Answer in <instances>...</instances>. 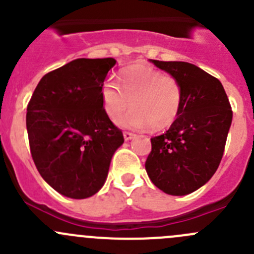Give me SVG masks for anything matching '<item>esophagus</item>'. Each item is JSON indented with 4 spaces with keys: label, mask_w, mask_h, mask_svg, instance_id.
I'll return each mask as SVG.
<instances>
[{
    "label": "esophagus",
    "mask_w": 254,
    "mask_h": 254,
    "mask_svg": "<svg viewBox=\"0 0 254 254\" xmlns=\"http://www.w3.org/2000/svg\"><path fill=\"white\" fill-rule=\"evenodd\" d=\"M123 135H124L125 141H127V140H131L132 137L135 136L134 132H131V131H124V132H123Z\"/></svg>",
    "instance_id": "1"
}]
</instances>
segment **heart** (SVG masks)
<instances>
[{
    "instance_id": "obj_1",
    "label": "heart",
    "mask_w": 254,
    "mask_h": 254,
    "mask_svg": "<svg viewBox=\"0 0 254 254\" xmlns=\"http://www.w3.org/2000/svg\"><path fill=\"white\" fill-rule=\"evenodd\" d=\"M118 79L119 86L111 79L104 82L101 96L104 113L113 120L127 111L131 102L132 109L118 120L122 127L162 130L181 113L183 88L175 76L135 64L123 68Z\"/></svg>"
}]
</instances>
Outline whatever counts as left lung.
<instances>
[{
  "label": "left lung",
  "instance_id": "8db88e82",
  "mask_svg": "<svg viewBox=\"0 0 254 254\" xmlns=\"http://www.w3.org/2000/svg\"><path fill=\"white\" fill-rule=\"evenodd\" d=\"M152 63L179 79L183 104L170 129L151 139L145 168L158 189L186 195L216 172L231 127V104L221 82L198 66L183 61Z\"/></svg>",
  "mask_w": 254,
  "mask_h": 254
}]
</instances>
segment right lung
I'll return each mask as SVG.
<instances>
[{
    "mask_svg": "<svg viewBox=\"0 0 254 254\" xmlns=\"http://www.w3.org/2000/svg\"><path fill=\"white\" fill-rule=\"evenodd\" d=\"M113 58L77 59L43 76L27 107L30 153L38 172L63 195L84 199L106 182L124 142L104 113L102 86Z\"/></svg>",
    "mask_w": 254,
    "mask_h": 254,
    "instance_id": "right-lung-1",
    "label": "right lung"
}]
</instances>
